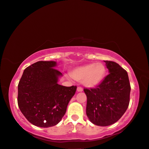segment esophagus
I'll return each mask as SVG.
<instances>
[{
  "mask_svg": "<svg viewBox=\"0 0 149 149\" xmlns=\"http://www.w3.org/2000/svg\"><path fill=\"white\" fill-rule=\"evenodd\" d=\"M77 92H82L83 91V88L81 87H77Z\"/></svg>",
  "mask_w": 149,
  "mask_h": 149,
  "instance_id": "34e87169",
  "label": "esophagus"
}]
</instances>
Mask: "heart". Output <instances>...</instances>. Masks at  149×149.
<instances>
[{
  "instance_id": "obj_1",
  "label": "heart",
  "mask_w": 149,
  "mask_h": 149,
  "mask_svg": "<svg viewBox=\"0 0 149 149\" xmlns=\"http://www.w3.org/2000/svg\"><path fill=\"white\" fill-rule=\"evenodd\" d=\"M106 73L107 70L104 64L92 63L75 68L71 75L76 80L82 81L85 86L93 88L102 82Z\"/></svg>"
}]
</instances>
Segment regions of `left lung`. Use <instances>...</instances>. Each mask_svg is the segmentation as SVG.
<instances>
[{
  "label": "left lung",
  "mask_w": 149,
  "mask_h": 149,
  "mask_svg": "<svg viewBox=\"0 0 149 149\" xmlns=\"http://www.w3.org/2000/svg\"><path fill=\"white\" fill-rule=\"evenodd\" d=\"M109 74L95 88H84L86 115L95 125L107 126L119 120L128 107L130 84L126 71L118 63L104 61Z\"/></svg>",
  "instance_id": "1"
}]
</instances>
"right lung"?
<instances>
[{
    "label": "right lung",
    "instance_id": "add662e5",
    "mask_svg": "<svg viewBox=\"0 0 149 149\" xmlns=\"http://www.w3.org/2000/svg\"><path fill=\"white\" fill-rule=\"evenodd\" d=\"M56 62L38 61L24 70L18 84L17 102L25 117L41 127L54 126L65 113L77 86L58 84L62 76Z\"/></svg>",
    "mask_w": 149,
    "mask_h": 149
}]
</instances>
